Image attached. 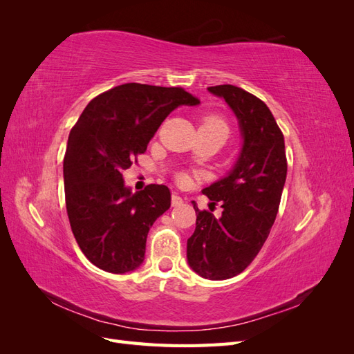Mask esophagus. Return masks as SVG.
<instances>
[{"mask_svg":"<svg viewBox=\"0 0 354 354\" xmlns=\"http://www.w3.org/2000/svg\"><path fill=\"white\" fill-rule=\"evenodd\" d=\"M181 203H183V198L178 196L177 194H173V196H171V205L178 207V205H181Z\"/></svg>","mask_w":354,"mask_h":354,"instance_id":"34e87169","label":"esophagus"}]
</instances>
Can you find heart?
I'll return each mask as SVG.
<instances>
[{"instance_id": "obj_1", "label": "heart", "mask_w": 354, "mask_h": 354, "mask_svg": "<svg viewBox=\"0 0 354 354\" xmlns=\"http://www.w3.org/2000/svg\"><path fill=\"white\" fill-rule=\"evenodd\" d=\"M199 130H220L223 133L229 131V125L227 121L224 120L221 115L217 113H205L201 118V125H199ZM180 181H185L186 176L185 174H180L178 176Z\"/></svg>"}]
</instances>
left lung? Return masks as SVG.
I'll return each mask as SVG.
<instances>
[{
  "label": "left lung",
  "instance_id": "left-lung-1",
  "mask_svg": "<svg viewBox=\"0 0 354 354\" xmlns=\"http://www.w3.org/2000/svg\"><path fill=\"white\" fill-rule=\"evenodd\" d=\"M238 116L243 146L227 177L202 190L220 217L196 211V227L187 239V261L198 274L223 281L242 273L260 252L279 209L286 180L285 140L266 103L230 84L208 87Z\"/></svg>",
  "mask_w": 354,
  "mask_h": 354
}]
</instances>
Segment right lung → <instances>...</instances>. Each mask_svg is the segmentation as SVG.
I'll list each match as a JSON object with an SVG mask.
<instances>
[{
    "instance_id": "right-lung-1",
    "label": "right lung",
    "mask_w": 354,
    "mask_h": 354,
    "mask_svg": "<svg viewBox=\"0 0 354 354\" xmlns=\"http://www.w3.org/2000/svg\"><path fill=\"white\" fill-rule=\"evenodd\" d=\"M198 103L181 87L128 82L94 97L72 127L63 160L66 211L95 267L127 273L143 263L149 229L171 207V194L164 185L131 194L122 173L171 112Z\"/></svg>"
}]
</instances>
